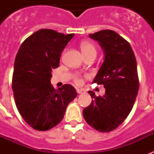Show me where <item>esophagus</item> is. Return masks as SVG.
<instances>
[{"label": "esophagus", "instance_id": "obj_1", "mask_svg": "<svg viewBox=\"0 0 154 154\" xmlns=\"http://www.w3.org/2000/svg\"><path fill=\"white\" fill-rule=\"evenodd\" d=\"M76 91H77V92H78L79 94L84 93V92H85V89H79V88H78V89H76Z\"/></svg>", "mask_w": 154, "mask_h": 154}]
</instances>
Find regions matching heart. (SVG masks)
Segmentation results:
<instances>
[{
  "label": "heart",
  "mask_w": 154,
  "mask_h": 154,
  "mask_svg": "<svg viewBox=\"0 0 154 154\" xmlns=\"http://www.w3.org/2000/svg\"><path fill=\"white\" fill-rule=\"evenodd\" d=\"M81 50L83 53L84 56L92 53H96V48L92 43L88 42H83L81 44ZM75 82L76 83H80L81 82V79L79 77H75Z\"/></svg>",
  "instance_id": "heart-1"
}]
</instances>
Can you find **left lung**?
I'll list each match as a JSON object with an SVG mask.
<instances>
[{"instance_id": "left-lung-1", "label": "left lung", "mask_w": 154, "mask_h": 154, "mask_svg": "<svg viewBox=\"0 0 154 154\" xmlns=\"http://www.w3.org/2000/svg\"><path fill=\"white\" fill-rule=\"evenodd\" d=\"M104 51V62L93 80L106 89L103 96L89 91L92 103L83 109L87 123L99 132L117 128L131 112L139 90L136 57L130 43L112 30L90 34Z\"/></svg>"}]
</instances>
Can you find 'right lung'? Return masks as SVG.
Instances as JSON below:
<instances>
[{
    "mask_svg": "<svg viewBox=\"0 0 154 154\" xmlns=\"http://www.w3.org/2000/svg\"><path fill=\"white\" fill-rule=\"evenodd\" d=\"M74 34L41 29L24 41L16 55L12 89L18 112L30 126L48 130L62 120L69 103L77 96L72 85L57 90L51 84L52 69Z\"/></svg>",
    "mask_w": 154,
    "mask_h": 154,
    "instance_id": "1",
    "label": "right lung"
}]
</instances>
